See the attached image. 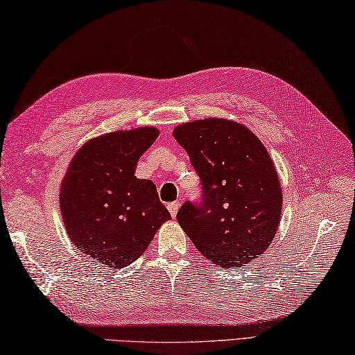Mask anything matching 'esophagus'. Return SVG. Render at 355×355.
I'll return each instance as SVG.
<instances>
[{"label": "esophagus", "instance_id": "1", "mask_svg": "<svg viewBox=\"0 0 355 355\" xmlns=\"http://www.w3.org/2000/svg\"><path fill=\"white\" fill-rule=\"evenodd\" d=\"M179 207H180V205H179V202H173V203H168V206H167V209H168V212L171 214V217L175 218L176 215H178V211H179Z\"/></svg>", "mask_w": 355, "mask_h": 355}]
</instances>
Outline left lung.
<instances>
[{"label": "left lung", "mask_w": 355, "mask_h": 355, "mask_svg": "<svg viewBox=\"0 0 355 355\" xmlns=\"http://www.w3.org/2000/svg\"><path fill=\"white\" fill-rule=\"evenodd\" d=\"M202 179L203 200L178 212L180 227L206 259L245 266L279 230L283 193L263 143L235 120L209 117L173 129Z\"/></svg>", "instance_id": "1"}]
</instances>
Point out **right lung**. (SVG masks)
<instances>
[{
  "mask_svg": "<svg viewBox=\"0 0 355 355\" xmlns=\"http://www.w3.org/2000/svg\"><path fill=\"white\" fill-rule=\"evenodd\" d=\"M153 126L107 132L84 143L60 187V211L72 244L93 261L123 268L140 257L171 215L157 187L135 176L157 140Z\"/></svg>",
  "mask_w": 355,
  "mask_h": 355,
  "instance_id": "1",
  "label": "right lung"
}]
</instances>
